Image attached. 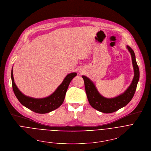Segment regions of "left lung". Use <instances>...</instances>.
<instances>
[{
  "label": "left lung",
  "instance_id": "8db88e82",
  "mask_svg": "<svg viewBox=\"0 0 151 151\" xmlns=\"http://www.w3.org/2000/svg\"><path fill=\"white\" fill-rule=\"evenodd\" d=\"M132 58V63L134 72L132 81L127 89L122 94L114 98H107L99 93L94 83L87 77L82 76L84 80L85 91L90 105L99 111L104 113L114 112L127 106L132 99L135 93L140 77L139 68L137 65L134 52L128 45H127Z\"/></svg>",
  "mask_w": 151,
  "mask_h": 151
}]
</instances>
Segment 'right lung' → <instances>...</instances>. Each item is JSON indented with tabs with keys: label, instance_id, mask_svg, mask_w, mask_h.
I'll return each mask as SVG.
<instances>
[{
	"label": "right lung",
	"instance_id": "obj_1",
	"mask_svg": "<svg viewBox=\"0 0 151 151\" xmlns=\"http://www.w3.org/2000/svg\"><path fill=\"white\" fill-rule=\"evenodd\" d=\"M76 76V73H72L67 75L62 83L51 95L43 98L27 96L20 91L14 82L12 68L11 70L12 86L15 95L23 106L35 113L44 114L55 110L62 104L70 83Z\"/></svg>",
	"mask_w": 151,
	"mask_h": 151
}]
</instances>
